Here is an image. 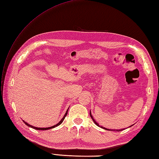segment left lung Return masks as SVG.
Instances as JSON below:
<instances>
[{"mask_svg":"<svg viewBox=\"0 0 159 159\" xmlns=\"http://www.w3.org/2000/svg\"><path fill=\"white\" fill-rule=\"evenodd\" d=\"M90 117H91V118L93 119V122H94V124H95V125H97L98 126H99V127H101V128H103V129H105V130H110V129H106V128H105V127H103V126H99V125L98 124V122H97L96 120H95L94 119V118L93 117V116H92V114H91V111H90ZM133 125H131L130 126H132ZM124 130V129H121V130H115L114 131H120V130Z\"/></svg>","mask_w":159,"mask_h":159,"instance_id":"8db88e82","label":"left lung"}]
</instances>
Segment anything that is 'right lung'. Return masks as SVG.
I'll use <instances>...</instances> for the list:
<instances>
[{
	"label": "right lung",
	"instance_id": "obj_1",
	"mask_svg": "<svg viewBox=\"0 0 159 159\" xmlns=\"http://www.w3.org/2000/svg\"><path fill=\"white\" fill-rule=\"evenodd\" d=\"M69 108H68V109H69ZM68 109H67V110H66V113H65V116H63V118L61 119V120L60 121V122L58 123V124H56V125H54V126H50V127H47V128H39V127H35V126H32V125H29V124H28V123H27L26 122L24 121V120H23V122H24V123H25V125H27L28 126H29V127H31V128H33V129H36V130H49V129H53V128H55V127H56V126H59L60 125H61V124H62V122H63V120H64V119L65 118L66 116L67 115Z\"/></svg>",
	"mask_w": 159,
	"mask_h": 159
}]
</instances>
